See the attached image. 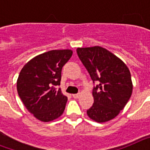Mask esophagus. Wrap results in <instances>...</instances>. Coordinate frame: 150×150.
I'll list each match as a JSON object with an SVG mask.
<instances>
[{
    "mask_svg": "<svg viewBox=\"0 0 150 150\" xmlns=\"http://www.w3.org/2000/svg\"><path fill=\"white\" fill-rule=\"evenodd\" d=\"M79 96V94H74L73 95V97H74V98H78Z\"/></svg>",
    "mask_w": 150,
    "mask_h": 150,
    "instance_id": "obj_1",
    "label": "esophagus"
}]
</instances>
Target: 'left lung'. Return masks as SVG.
<instances>
[{"instance_id":"1","label":"left lung","mask_w":150,"mask_h":150,"mask_svg":"<svg viewBox=\"0 0 150 150\" xmlns=\"http://www.w3.org/2000/svg\"><path fill=\"white\" fill-rule=\"evenodd\" d=\"M79 59L93 83L94 104L87 110L88 117L105 122L116 117L132 96L133 85L126 64L100 46L77 48Z\"/></svg>"}]
</instances>
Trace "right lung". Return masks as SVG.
<instances>
[{
	"label": "right lung",
	"instance_id": "obj_1",
	"mask_svg": "<svg viewBox=\"0 0 150 150\" xmlns=\"http://www.w3.org/2000/svg\"><path fill=\"white\" fill-rule=\"evenodd\" d=\"M71 50H51L38 55L22 67L17 79V91L28 110L42 122L62 116L67 98L60 86L63 66L72 56Z\"/></svg>",
	"mask_w": 150,
	"mask_h": 150
}]
</instances>
